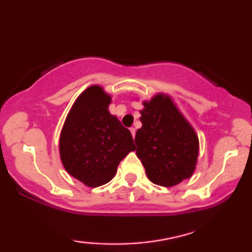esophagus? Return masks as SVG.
Instances as JSON below:
<instances>
[{"label":"esophagus","mask_w":252,"mask_h":252,"mask_svg":"<svg viewBox=\"0 0 252 252\" xmlns=\"http://www.w3.org/2000/svg\"><path fill=\"white\" fill-rule=\"evenodd\" d=\"M130 133H132V136H133V139H134V136H135V128H134V127H130Z\"/></svg>","instance_id":"1"}]
</instances>
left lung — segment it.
Listing matches in <instances>:
<instances>
[{
    "mask_svg": "<svg viewBox=\"0 0 252 252\" xmlns=\"http://www.w3.org/2000/svg\"><path fill=\"white\" fill-rule=\"evenodd\" d=\"M143 105L142 127L135 135L136 156L151 182L172 187L194 173L198 137L168 96L157 94Z\"/></svg>",
    "mask_w": 252,
    "mask_h": 252,
    "instance_id": "8db88e82",
    "label": "left lung"
}]
</instances>
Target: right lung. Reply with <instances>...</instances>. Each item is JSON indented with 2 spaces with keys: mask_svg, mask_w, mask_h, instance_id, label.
Returning <instances> with one entry per match:
<instances>
[{
  "mask_svg": "<svg viewBox=\"0 0 252 252\" xmlns=\"http://www.w3.org/2000/svg\"><path fill=\"white\" fill-rule=\"evenodd\" d=\"M111 96L91 86L75 99L60 137L65 170L88 187L105 185L120 161L135 150L129 129L109 112Z\"/></svg>",
  "mask_w": 252,
  "mask_h": 252,
  "instance_id": "obj_1",
  "label": "right lung"
}]
</instances>
